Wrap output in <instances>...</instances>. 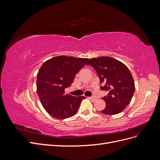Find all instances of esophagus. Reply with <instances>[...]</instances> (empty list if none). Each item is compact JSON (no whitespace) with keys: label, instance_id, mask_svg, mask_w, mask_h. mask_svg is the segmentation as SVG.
<instances>
[{"label":"esophagus","instance_id":"obj_1","mask_svg":"<svg viewBox=\"0 0 160 160\" xmlns=\"http://www.w3.org/2000/svg\"><path fill=\"white\" fill-rule=\"evenodd\" d=\"M89 99L91 100V101H92L93 102H96L97 100V98L95 97V96H93V97H91V98H89Z\"/></svg>","mask_w":160,"mask_h":160}]
</instances>
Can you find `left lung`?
I'll return each instance as SVG.
<instances>
[{"instance_id": "left-lung-1", "label": "left lung", "mask_w": 160, "mask_h": 160, "mask_svg": "<svg viewBox=\"0 0 160 160\" xmlns=\"http://www.w3.org/2000/svg\"><path fill=\"white\" fill-rule=\"evenodd\" d=\"M96 70L102 90L108 95L102 99L106 103L101 112L105 115L120 113L131 102L135 90L133 77L122 62L110 57L91 58L87 63Z\"/></svg>"}]
</instances>
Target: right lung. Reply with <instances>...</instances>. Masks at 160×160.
<instances>
[{
    "label": "right lung",
    "mask_w": 160,
    "mask_h": 160,
    "mask_svg": "<svg viewBox=\"0 0 160 160\" xmlns=\"http://www.w3.org/2000/svg\"><path fill=\"white\" fill-rule=\"evenodd\" d=\"M88 58L64 55L46 61L37 74V93L47 113L58 119L72 117L78 111L84 96L66 94L76 74L86 64Z\"/></svg>",
    "instance_id": "right-lung-1"
}]
</instances>
